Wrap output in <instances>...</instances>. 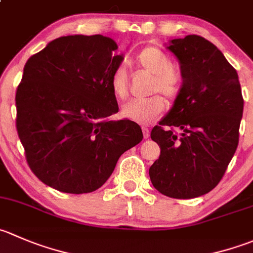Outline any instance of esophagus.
I'll use <instances>...</instances> for the list:
<instances>
[{"mask_svg": "<svg viewBox=\"0 0 253 253\" xmlns=\"http://www.w3.org/2000/svg\"><path fill=\"white\" fill-rule=\"evenodd\" d=\"M142 132H143V137L144 138H149V136H151V131H149L148 127H142Z\"/></svg>", "mask_w": 253, "mask_h": 253, "instance_id": "1", "label": "esophagus"}]
</instances>
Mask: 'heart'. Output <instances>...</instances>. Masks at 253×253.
Returning <instances> with one entry per match:
<instances>
[{
  "label": "heart",
  "instance_id": "obj_1",
  "mask_svg": "<svg viewBox=\"0 0 253 253\" xmlns=\"http://www.w3.org/2000/svg\"><path fill=\"white\" fill-rule=\"evenodd\" d=\"M136 64L153 74L151 92H162L167 99L175 100L183 91L184 74L176 65L171 64L166 51L157 46H146L136 55ZM129 78L125 64H119L110 75V87L117 100L128 96ZM166 110L162 95L154 94L147 99H133L124 105L122 116L138 124H148Z\"/></svg>",
  "mask_w": 253,
  "mask_h": 253
}]
</instances>
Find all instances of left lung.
Segmentation results:
<instances>
[{"label": "left lung", "instance_id": "8db88e82", "mask_svg": "<svg viewBox=\"0 0 253 253\" xmlns=\"http://www.w3.org/2000/svg\"><path fill=\"white\" fill-rule=\"evenodd\" d=\"M168 49L180 63L184 86L169 114L152 128L161 154L149 178L163 195L192 199L209 193L224 176L239 144L244 99L236 70L211 42L192 34L173 39Z\"/></svg>", "mask_w": 253, "mask_h": 253}]
</instances>
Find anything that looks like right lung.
<instances>
[{
	"label": "right lung",
	"instance_id": "obj_1",
	"mask_svg": "<svg viewBox=\"0 0 253 253\" xmlns=\"http://www.w3.org/2000/svg\"><path fill=\"white\" fill-rule=\"evenodd\" d=\"M107 37L67 36L27 60L16 91L18 137L37 178L59 192L99 189L127 149L143 138L119 112L110 75L121 64Z\"/></svg>",
	"mask_w": 253,
	"mask_h": 253
}]
</instances>
